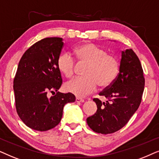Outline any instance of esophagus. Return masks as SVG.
<instances>
[{
	"instance_id": "34e87169",
	"label": "esophagus",
	"mask_w": 159,
	"mask_h": 159,
	"mask_svg": "<svg viewBox=\"0 0 159 159\" xmlns=\"http://www.w3.org/2000/svg\"><path fill=\"white\" fill-rule=\"evenodd\" d=\"M75 102H84V99H82V98H80V97H76Z\"/></svg>"
}]
</instances>
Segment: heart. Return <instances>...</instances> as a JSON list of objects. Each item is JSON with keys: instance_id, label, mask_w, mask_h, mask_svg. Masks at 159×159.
<instances>
[{"instance_id": "obj_1", "label": "heart", "mask_w": 159, "mask_h": 159, "mask_svg": "<svg viewBox=\"0 0 159 159\" xmlns=\"http://www.w3.org/2000/svg\"><path fill=\"white\" fill-rule=\"evenodd\" d=\"M73 53L78 62L87 65L84 70V77L75 78L67 84V92L78 97H85L94 92L98 85L106 88L115 81L119 72V62L116 57L107 54L105 48L86 43L74 48ZM75 59L67 52L62 53L57 57L59 70L67 78L75 74Z\"/></svg>"}]
</instances>
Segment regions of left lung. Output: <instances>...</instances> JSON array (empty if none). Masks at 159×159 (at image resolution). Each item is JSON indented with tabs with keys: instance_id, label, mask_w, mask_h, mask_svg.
Listing matches in <instances>:
<instances>
[{
	"instance_id": "obj_1",
	"label": "left lung",
	"mask_w": 159,
	"mask_h": 159,
	"mask_svg": "<svg viewBox=\"0 0 159 159\" xmlns=\"http://www.w3.org/2000/svg\"><path fill=\"white\" fill-rule=\"evenodd\" d=\"M145 87L143 70L132 48L122 52L119 73L115 81L99 93L107 99L94 98L97 110L86 119L89 127L102 134L117 132L127 124L140 105Z\"/></svg>"
}]
</instances>
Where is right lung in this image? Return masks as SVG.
I'll use <instances>...</instances> for the list:
<instances>
[{
  "instance_id": "right-lung-1",
  "label": "right lung",
  "mask_w": 159,
  "mask_h": 159,
  "mask_svg": "<svg viewBox=\"0 0 159 159\" xmlns=\"http://www.w3.org/2000/svg\"><path fill=\"white\" fill-rule=\"evenodd\" d=\"M63 46L62 38H46L32 45L19 62L14 79L16 110L34 130L43 132L58 125L64 105L75 100L71 93L57 92L62 80L57 60ZM48 93L54 96L48 98Z\"/></svg>"
}]
</instances>
